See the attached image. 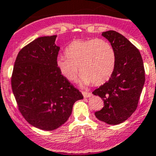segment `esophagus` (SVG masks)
<instances>
[{"label":"esophagus","mask_w":156,"mask_h":156,"mask_svg":"<svg viewBox=\"0 0 156 156\" xmlns=\"http://www.w3.org/2000/svg\"><path fill=\"white\" fill-rule=\"evenodd\" d=\"M82 94L84 98H90L91 96V93H89V92L82 91Z\"/></svg>","instance_id":"1"}]
</instances>
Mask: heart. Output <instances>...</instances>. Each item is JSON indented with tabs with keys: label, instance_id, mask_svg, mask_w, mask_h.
<instances>
[{
	"label": "heart",
	"instance_id": "1",
	"mask_svg": "<svg viewBox=\"0 0 156 156\" xmlns=\"http://www.w3.org/2000/svg\"><path fill=\"white\" fill-rule=\"evenodd\" d=\"M66 57L57 58V68L67 80L74 82L80 70V82L88 86L103 84L115 68L116 55L112 45L102 39L76 40L66 49Z\"/></svg>",
	"mask_w": 156,
	"mask_h": 156
}]
</instances>
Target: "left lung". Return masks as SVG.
<instances>
[{
	"instance_id": "1",
	"label": "left lung",
	"mask_w": 156,
	"mask_h": 156,
	"mask_svg": "<svg viewBox=\"0 0 156 156\" xmlns=\"http://www.w3.org/2000/svg\"><path fill=\"white\" fill-rule=\"evenodd\" d=\"M101 35L115 49L116 63L108 82L92 92L104 101V107L94 115L102 122L117 125L126 121L137 108L145 81L144 63L138 49L124 36L114 30Z\"/></svg>"
}]
</instances>
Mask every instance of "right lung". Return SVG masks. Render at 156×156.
Instances as JSON below:
<instances>
[{
    "instance_id": "1",
    "label": "right lung",
    "mask_w": 156,
    "mask_h": 156,
    "mask_svg": "<svg viewBox=\"0 0 156 156\" xmlns=\"http://www.w3.org/2000/svg\"><path fill=\"white\" fill-rule=\"evenodd\" d=\"M57 36L41 37L22 48L15 62L12 88L19 109L32 126L53 130L68 120L81 92L57 68Z\"/></svg>"
}]
</instances>
